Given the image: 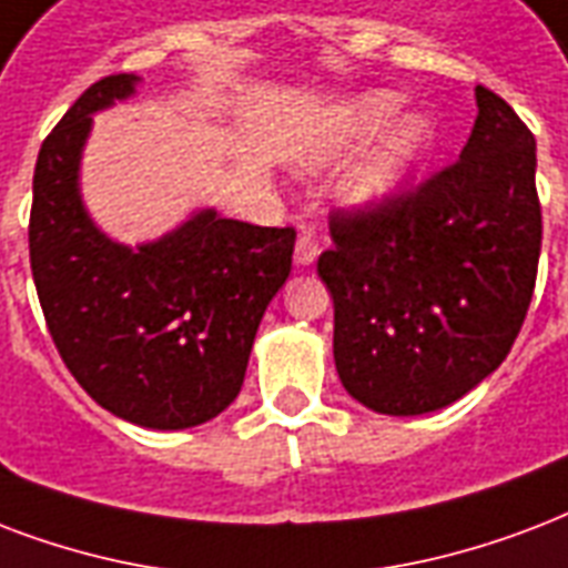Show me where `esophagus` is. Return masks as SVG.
I'll use <instances>...</instances> for the list:
<instances>
[{
  "mask_svg": "<svg viewBox=\"0 0 568 568\" xmlns=\"http://www.w3.org/2000/svg\"><path fill=\"white\" fill-rule=\"evenodd\" d=\"M322 253V237L315 235V229H301V237H297V246H294V262L297 265H313L315 258Z\"/></svg>",
  "mask_w": 568,
  "mask_h": 568,
  "instance_id": "obj_1",
  "label": "esophagus"
}]
</instances>
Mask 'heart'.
<instances>
[{"label": "heart", "mask_w": 568, "mask_h": 568, "mask_svg": "<svg viewBox=\"0 0 568 568\" xmlns=\"http://www.w3.org/2000/svg\"><path fill=\"white\" fill-rule=\"evenodd\" d=\"M399 110V98L387 92L363 94L354 103H348V110L342 112L339 124L331 130V136L310 154L306 166L313 169H331L339 166L352 158L354 151L361 149L363 142H369L384 124H387ZM428 142L426 121L419 119H402L396 128L389 130L381 149L372 154L352 181V193L361 202L378 205L387 202L396 190L405 184L410 166L417 163L423 149Z\"/></svg>", "instance_id": "1"}]
</instances>
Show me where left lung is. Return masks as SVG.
Masks as SVG:
<instances>
[{
    "label": "left lung",
    "mask_w": 568,
    "mask_h": 568,
    "mask_svg": "<svg viewBox=\"0 0 568 568\" xmlns=\"http://www.w3.org/2000/svg\"><path fill=\"white\" fill-rule=\"evenodd\" d=\"M479 115L456 163L387 202L333 207L318 276L333 297L342 387L393 417L462 399L506 361L542 250L536 140L476 85Z\"/></svg>",
    "instance_id": "obj_1"
}]
</instances>
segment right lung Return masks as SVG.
Instances as JSON below:
<instances>
[{"mask_svg": "<svg viewBox=\"0 0 568 568\" xmlns=\"http://www.w3.org/2000/svg\"><path fill=\"white\" fill-rule=\"evenodd\" d=\"M112 73L77 98L34 163L29 262L47 331L101 408L145 428H190L226 410L267 303L292 271V226L202 211L154 244L101 235L77 187L92 112L133 94Z\"/></svg>", "mask_w": 568, "mask_h": 568, "instance_id": "obj_1", "label": "right lung"}]
</instances>
